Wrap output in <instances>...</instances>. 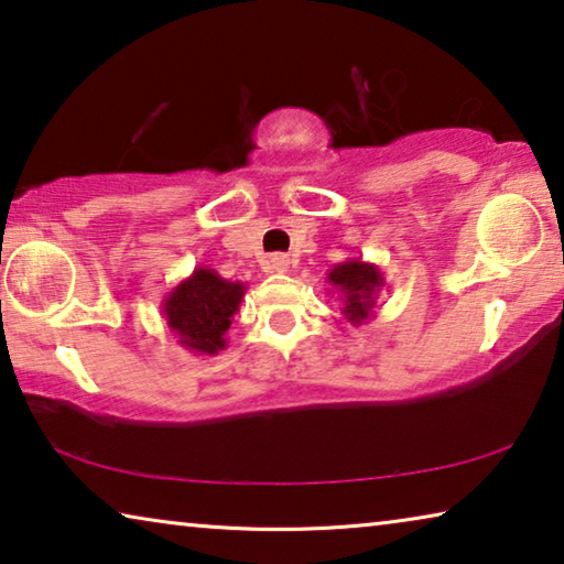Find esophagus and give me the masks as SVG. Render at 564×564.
<instances>
[{
  "label": "esophagus",
  "instance_id": "1",
  "mask_svg": "<svg viewBox=\"0 0 564 564\" xmlns=\"http://www.w3.org/2000/svg\"><path fill=\"white\" fill-rule=\"evenodd\" d=\"M268 263H271V268H273L275 273H285L291 268V258L275 253V256H271V260H268Z\"/></svg>",
  "mask_w": 564,
  "mask_h": 564
}]
</instances>
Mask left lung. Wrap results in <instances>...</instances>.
Here are the masks:
<instances>
[{
	"instance_id": "1",
	"label": "left lung",
	"mask_w": 564,
	"mask_h": 564,
	"mask_svg": "<svg viewBox=\"0 0 564 564\" xmlns=\"http://www.w3.org/2000/svg\"><path fill=\"white\" fill-rule=\"evenodd\" d=\"M326 283L339 296L341 314L347 316V322L359 326L375 316L377 296L384 289V275L375 263H367L362 258H347L326 273Z\"/></svg>"
}]
</instances>
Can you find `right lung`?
<instances>
[{"instance_id":"1","label":"right lung","mask_w":564,"mask_h":564,"mask_svg":"<svg viewBox=\"0 0 564 564\" xmlns=\"http://www.w3.org/2000/svg\"><path fill=\"white\" fill-rule=\"evenodd\" d=\"M242 296L246 283L228 281L213 268L199 265L166 293L162 314L180 347L213 357L228 347L225 334L240 311Z\"/></svg>"}]
</instances>
